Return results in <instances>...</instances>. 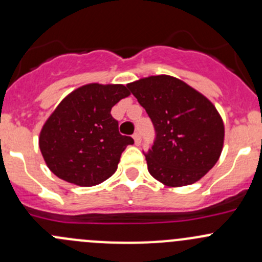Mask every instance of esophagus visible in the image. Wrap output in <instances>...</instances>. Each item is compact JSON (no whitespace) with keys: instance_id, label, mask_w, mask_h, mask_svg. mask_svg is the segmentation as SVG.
<instances>
[{"instance_id":"1","label":"esophagus","mask_w":262,"mask_h":262,"mask_svg":"<svg viewBox=\"0 0 262 262\" xmlns=\"http://www.w3.org/2000/svg\"><path fill=\"white\" fill-rule=\"evenodd\" d=\"M133 139H134V142H136L137 146H138V144L141 143V134H139L138 132H136V133L133 134Z\"/></svg>"}]
</instances>
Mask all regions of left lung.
I'll return each instance as SVG.
<instances>
[{"label": "left lung", "instance_id": "1", "mask_svg": "<svg viewBox=\"0 0 262 262\" xmlns=\"http://www.w3.org/2000/svg\"><path fill=\"white\" fill-rule=\"evenodd\" d=\"M126 87L155 126V142L144 153L150 175L172 187L200 180L223 148L224 125L215 106L171 76H150Z\"/></svg>", "mask_w": 262, "mask_h": 262}]
</instances>
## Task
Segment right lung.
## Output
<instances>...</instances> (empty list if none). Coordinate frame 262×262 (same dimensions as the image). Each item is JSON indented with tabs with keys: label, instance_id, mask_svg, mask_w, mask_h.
I'll return each instance as SVG.
<instances>
[{
	"label": "right lung",
	"instance_id": "add662e5",
	"mask_svg": "<svg viewBox=\"0 0 262 262\" xmlns=\"http://www.w3.org/2000/svg\"><path fill=\"white\" fill-rule=\"evenodd\" d=\"M130 92L123 84H84L71 92L43 125L39 147L49 170L62 180L94 186L118 168L132 137L119 133L110 112Z\"/></svg>",
	"mask_w": 262,
	"mask_h": 262
}]
</instances>
